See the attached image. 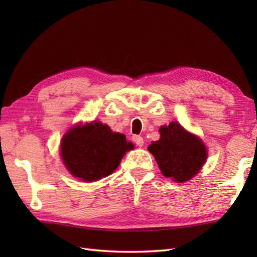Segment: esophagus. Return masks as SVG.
<instances>
[{"label":"esophagus","mask_w":257,"mask_h":257,"mask_svg":"<svg viewBox=\"0 0 257 257\" xmlns=\"http://www.w3.org/2000/svg\"><path fill=\"white\" fill-rule=\"evenodd\" d=\"M133 140H134V143L137 145L138 147H143L144 146V144H145V141H144V138L143 137H140V136H134L133 137Z\"/></svg>","instance_id":"esophagus-1"}]
</instances>
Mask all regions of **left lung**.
Masks as SVG:
<instances>
[{"label": "left lung", "instance_id": "1", "mask_svg": "<svg viewBox=\"0 0 257 257\" xmlns=\"http://www.w3.org/2000/svg\"><path fill=\"white\" fill-rule=\"evenodd\" d=\"M160 139L152 141L148 150L154 155L161 173L182 183L192 179L206 161V147L198 136L172 121L159 129Z\"/></svg>", "mask_w": 257, "mask_h": 257}]
</instances>
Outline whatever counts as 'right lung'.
Returning a JSON list of instances; mask_svg holds the SVG:
<instances>
[{
	"instance_id": "right-lung-1",
	"label": "right lung",
	"mask_w": 257,
	"mask_h": 257,
	"mask_svg": "<svg viewBox=\"0 0 257 257\" xmlns=\"http://www.w3.org/2000/svg\"><path fill=\"white\" fill-rule=\"evenodd\" d=\"M133 143L122 134L112 133L100 121L74 125L61 143L63 163L73 177L86 182L98 181L118 168Z\"/></svg>"
}]
</instances>
